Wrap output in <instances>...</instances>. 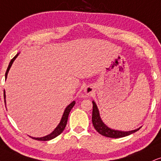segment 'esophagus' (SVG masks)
Wrapping results in <instances>:
<instances>
[{"instance_id": "esophagus-1", "label": "esophagus", "mask_w": 161, "mask_h": 161, "mask_svg": "<svg viewBox=\"0 0 161 161\" xmlns=\"http://www.w3.org/2000/svg\"><path fill=\"white\" fill-rule=\"evenodd\" d=\"M94 92V88H92V86H87L86 88H85V93L87 94V95H90L92 93Z\"/></svg>"}]
</instances>
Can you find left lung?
<instances>
[{
  "mask_svg": "<svg viewBox=\"0 0 161 161\" xmlns=\"http://www.w3.org/2000/svg\"><path fill=\"white\" fill-rule=\"evenodd\" d=\"M93 103V110H92V123L94 125V128L100 134L103 136L109 137V138H121V137L127 136L128 135L132 134V133L136 132L140 128H138L134 130L131 131H121V130H112L109 127H108L102 121L100 117L99 110L97 109L96 103L94 101L92 102Z\"/></svg>",
  "mask_w": 161,
  "mask_h": 161,
  "instance_id": "8db88e82",
  "label": "left lung"
}]
</instances>
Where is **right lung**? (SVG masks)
I'll return each mask as SVG.
<instances>
[{
	"mask_svg": "<svg viewBox=\"0 0 161 161\" xmlns=\"http://www.w3.org/2000/svg\"><path fill=\"white\" fill-rule=\"evenodd\" d=\"M19 54H17L11 60L10 62H9V66L8 67H7V71H6V73H5V78L7 79V73H8L9 70V68H10V67L12 66L13 61H15V59L16 58L17 56H18ZM3 97H4V103H6V100H5V92H3ZM75 103V101H73L69 105L67 106V108H66L65 110H64V112L63 114V116H62V119L61 120V122L59 123L58 126L55 129V130L53 131V132L50 133V134L47 135V136H43V137H40V138H35V137H31L32 139H36V140H40V141H48V140H50V139H52L54 138H55L56 136H59L61 133L63 132L64 130L66 125H67V119H68V116H69V112H70V110L72 109V108L74 106Z\"/></svg>",
	"mask_w": 161,
	"mask_h": 161,
	"instance_id": "right-lung-1",
	"label": "right lung"
}]
</instances>
